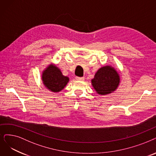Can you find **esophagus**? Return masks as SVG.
<instances>
[{
  "instance_id": "1",
  "label": "esophagus",
  "mask_w": 156,
  "mask_h": 156,
  "mask_svg": "<svg viewBox=\"0 0 156 156\" xmlns=\"http://www.w3.org/2000/svg\"><path fill=\"white\" fill-rule=\"evenodd\" d=\"M76 79L77 80H84V77H76Z\"/></svg>"
}]
</instances>
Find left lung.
Segmentation results:
<instances>
[{"instance_id":"obj_1","label":"left lung","mask_w":156,"mask_h":156,"mask_svg":"<svg viewBox=\"0 0 156 156\" xmlns=\"http://www.w3.org/2000/svg\"><path fill=\"white\" fill-rule=\"evenodd\" d=\"M120 83V76L113 67L105 66L97 72L91 84L99 95H108L114 91Z\"/></svg>"}]
</instances>
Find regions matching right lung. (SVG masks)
<instances>
[{"label":"right lung","mask_w":156,"mask_h":156,"mask_svg":"<svg viewBox=\"0 0 156 156\" xmlns=\"http://www.w3.org/2000/svg\"><path fill=\"white\" fill-rule=\"evenodd\" d=\"M42 80L47 88L53 92L63 90L69 81V78L64 76L59 68L54 65H50L43 72Z\"/></svg>","instance_id":"add662e5"}]
</instances>
